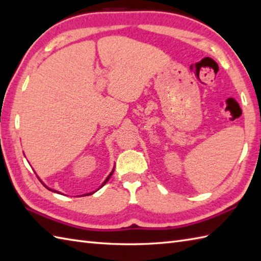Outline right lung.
Returning a JSON list of instances; mask_svg holds the SVG:
<instances>
[{"mask_svg":"<svg viewBox=\"0 0 261 261\" xmlns=\"http://www.w3.org/2000/svg\"><path fill=\"white\" fill-rule=\"evenodd\" d=\"M113 173H114V169H113V170H112V173H111V174H110V175H109V176H107V178H106V179H105V181H104V182H103V184H101V186H100V187H103V186H104V185H105V184H106V182H107V181H109V179H110V178H111V176H112V175H113ZM40 181H41V180H40ZM42 184H43V182H42ZM43 185H44V186H45V187H46V188H47V189H49V190H52V192H54V193H59V192H56V190H54V189H50V188H48V187H47V186H46V185H45V184H43ZM100 187H99V188H100ZM99 188H98V189H99ZM93 193H95V192H93ZM93 193H90V194H85V195H83V196H87V195H92V194H93ZM59 194H60V193H59Z\"/></svg>","mask_w":261,"mask_h":261,"instance_id":"right-lung-1","label":"right lung"}]
</instances>
